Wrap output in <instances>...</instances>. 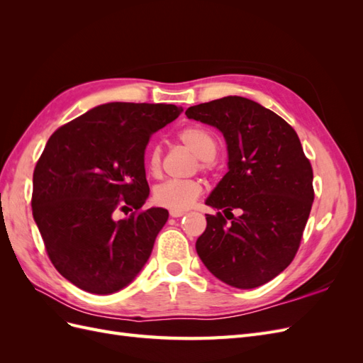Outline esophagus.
I'll return each instance as SVG.
<instances>
[{"instance_id":"obj_1","label":"esophagus","mask_w":363,"mask_h":363,"mask_svg":"<svg viewBox=\"0 0 363 363\" xmlns=\"http://www.w3.org/2000/svg\"><path fill=\"white\" fill-rule=\"evenodd\" d=\"M169 215H171L172 218H180V216H183V215H184V212H179V211H171V212H169Z\"/></svg>"}]
</instances>
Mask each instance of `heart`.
<instances>
[{
	"mask_svg": "<svg viewBox=\"0 0 363 363\" xmlns=\"http://www.w3.org/2000/svg\"><path fill=\"white\" fill-rule=\"evenodd\" d=\"M177 139L189 148L200 159L201 171L213 168V159L218 152V140L211 130L201 125H188L177 133ZM145 168L151 177H160L162 174V148L159 145L150 147L145 157ZM203 194V183L200 180H167L155 189V201L169 211L183 212L189 208Z\"/></svg>",
	"mask_w": 363,
	"mask_h": 363,
	"instance_id": "b5f03b06",
	"label": "heart"
}]
</instances>
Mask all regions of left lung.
<instances>
[{
  "instance_id": "8db88e82",
  "label": "left lung",
  "mask_w": 363,
  "mask_h": 363,
  "mask_svg": "<svg viewBox=\"0 0 363 363\" xmlns=\"http://www.w3.org/2000/svg\"><path fill=\"white\" fill-rule=\"evenodd\" d=\"M186 116L221 130L228 150V172L206 200L218 212L206 215L196 252L230 286H262L300 248L315 199L312 164L286 121L248 98L192 106Z\"/></svg>"
}]
</instances>
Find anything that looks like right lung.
<instances>
[{"label":"right lung","instance_id":"right-lung-1","mask_svg":"<svg viewBox=\"0 0 363 363\" xmlns=\"http://www.w3.org/2000/svg\"><path fill=\"white\" fill-rule=\"evenodd\" d=\"M180 112L163 103H107L48 139L33 172V218L54 268L77 288L116 292L147 263L168 211H142L150 194L144 155L152 133ZM125 210L134 212L114 219Z\"/></svg>","mask_w":363,"mask_h":363}]
</instances>
